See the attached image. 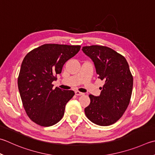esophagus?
<instances>
[{
    "instance_id": "obj_1",
    "label": "esophagus",
    "mask_w": 155,
    "mask_h": 155,
    "mask_svg": "<svg viewBox=\"0 0 155 155\" xmlns=\"http://www.w3.org/2000/svg\"><path fill=\"white\" fill-rule=\"evenodd\" d=\"M75 95L77 96H81V95H84L83 93H81L80 91H75Z\"/></svg>"
}]
</instances>
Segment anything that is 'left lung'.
<instances>
[{
	"label": "left lung",
	"instance_id": "1",
	"mask_svg": "<svg viewBox=\"0 0 155 155\" xmlns=\"http://www.w3.org/2000/svg\"><path fill=\"white\" fill-rule=\"evenodd\" d=\"M82 50L92 60L98 78L105 81L99 96L89 95L91 102L84 113L97 125H111L123 116L131 98L133 77L128 62L105 46H84Z\"/></svg>",
	"mask_w": 155,
	"mask_h": 155
}]
</instances>
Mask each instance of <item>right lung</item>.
I'll return each instance as SVG.
<instances>
[{
	"instance_id": "right-lung-1",
	"label": "right lung",
	"mask_w": 155,
	"mask_h": 155,
	"mask_svg": "<svg viewBox=\"0 0 155 155\" xmlns=\"http://www.w3.org/2000/svg\"><path fill=\"white\" fill-rule=\"evenodd\" d=\"M80 49V45L44 44L24 58L18 88L27 116L38 125L53 126L62 118L66 104L74 92L54 89L51 83L62 72L65 62Z\"/></svg>"
}]
</instances>
